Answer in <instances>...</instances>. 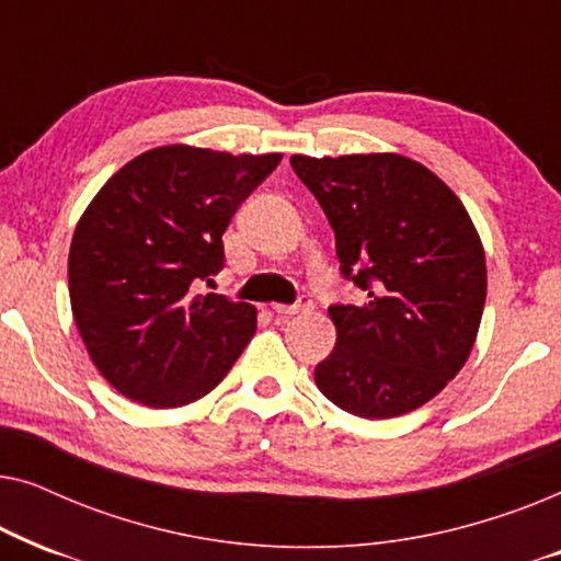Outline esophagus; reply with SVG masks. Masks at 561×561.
<instances>
[{
	"mask_svg": "<svg viewBox=\"0 0 561 561\" xmlns=\"http://www.w3.org/2000/svg\"><path fill=\"white\" fill-rule=\"evenodd\" d=\"M311 298H301V301H298V304H275L273 306V311L275 313H278V317H283V319H286V317H296V313H306V311H311Z\"/></svg>",
	"mask_w": 561,
	"mask_h": 561,
	"instance_id": "esophagus-1",
	"label": "esophagus"
}]
</instances>
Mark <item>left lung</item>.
<instances>
[{"instance_id": "obj_1", "label": "left lung", "mask_w": 561, "mask_h": 561, "mask_svg": "<svg viewBox=\"0 0 561 561\" xmlns=\"http://www.w3.org/2000/svg\"><path fill=\"white\" fill-rule=\"evenodd\" d=\"M290 165L334 229L342 275L367 294L363 306H329L336 344L313 380L355 416L416 411L462 370L485 309L470 214L439 175L396 152Z\"/></svg>"}]
</instances>
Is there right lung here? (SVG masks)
<instances>
[{
    "instance_id": "1",
    "label": "right lung",
    "mask_w": 561,
    "mask_h": 561,
    "mask_svg": "<svg viewBox=\"0 0 561 561\" xmlns=\"http://www.w3.org/2000/svg\"><path fill=\"white\" fill-rule=\"evenodd\" d=\"M280 152L163 145L122 165L76 225L68 294L106 382L150 409L209 393L257 327L255 306L196 294L225 267L221 234Z\"/></svg>"
}]
</instances>
